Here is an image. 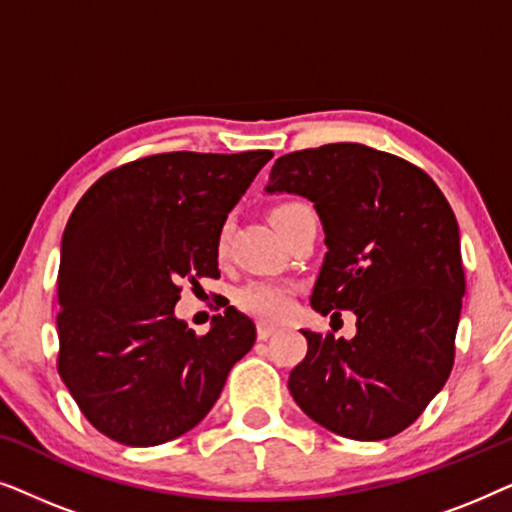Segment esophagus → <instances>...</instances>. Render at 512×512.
<instances>
[{
    "mask_svg": "<svg viewBox=\"0 0 512 512\" xmlns=\"http://www.w3.org/2000/svg\"><path fill=\"white\" fill-rule=\"evenodd\" d=\"M256 333H258V340H268L272 333H277V326H270V324H258V326H256Z\"/></svg>",
    "mask_w": 512,
    "mask_h": 512,
    "instance_id": "esophagus-1",
    "label": "esophagus"
}]
</instances>
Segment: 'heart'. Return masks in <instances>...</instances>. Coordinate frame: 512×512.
I'll use <instances>...</instances> for the list:
<instances>
[{
  "label": "heart",
  "mask_w": 512,
  "mask_h": 512,
  "mask_svg": "<svg viewBox=\"0 0 512 512\" xmlns=\"http://www.w3.org/2000/svg\"><path fill=\"white\" fill-rule=\"evenodd\" d=\"M291 205H296V202L279 205L275 212L291 207ZM226 237H228V226H223L221 235H219V249L226 247ZM235 303L242 312L251 314V317L263 319V321H279L291 312L293 286L282 284V282H272V279H254V282H247L237 289Z\"/></svg>",
  "instance_id": "obj_1"
}]
</instances>
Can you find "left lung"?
I'll use <instances>...</instances> for the list:
<instances>
[{"label": "left lung", "mask_w": 512, "mask_h": 512, "mask_svg": "<svg viewBox=\"0 0 512 512\" xmlns=\"http://www.w3.org/2000/svg\"><path fill=\"white\" fill-rule=\"evenodd\" d=\"M265 191L314 202L328 251L312 307L356 314L352 340L303 331L293 401L338 436H396L454 366L466 277L450 202L417 165L352 142L277 158Z\"/></svg>", "instance_id": "1"}]
</instances>
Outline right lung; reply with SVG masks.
<instances>
[{"label":"right lung","instance_id":"right-lung-1","mask_svg":"<svg viewBox=\"0 0 512 512\" xmlns=\"http://www.w3.org/2000/svg\"><path fill=\"white\" fill-rule=\"evenodd\" d=\"M272 151L156 153L88 188L62 235L58 373L97 431L130 447L191 431L256 326L226 307L205 335L174 317L181 284L219 277V235Z\"/></svg>","mask_w":512,"mask_h":512}]
</instances>
